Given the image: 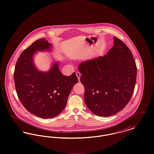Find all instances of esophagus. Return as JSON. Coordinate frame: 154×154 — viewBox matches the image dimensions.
<instances>
[{
    "label": "esophagus",
    "instance_id": "esophagus-1",
    "mask_svg": "<svg viewBox=\"0 0 154 154\" xmlns=\"http://www.w3.org/2000/svg\"><path fill=\"white\" fill-rule=\"evenodd\" d=\"M81 75V74L79 72H77L76 73V75H77V78H78V80H79V81H80Z\"/></svg>",
    "mask_w": 154,
    "mask_h": 154
}]
</instances>
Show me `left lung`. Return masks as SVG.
Returning <instances> with one entry per match:
<instances>
[{
	"mask_svg": "<svg viewBox=\"0 0 154 154\" xmlns=\"http://www.w3.org/2000/svg\"><path fill=\"white\" fill-rule=\"evenodd\" d=\"M80 81L84 101L96 116L110 117L131 100L136 81L137 67L127 45L114 37V45L103 57L81 63Z\"/></svg>",
	"mask_w": 154,
	"mask_h": 154,
	"instance_id": "left-lung-1",
	"label": "left lung"
}]
</instances>
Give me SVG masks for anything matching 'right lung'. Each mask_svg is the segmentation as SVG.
<instances>
[{"instance_id": "add662e5", "label": "right lung", "mask_w": 154, "mask_h": 154, "mask_svg": "<svg viewBox=\"0 0 154 154\" xmlns=\"http://www.w3.org/2000/svg\"><path fill=\"white\" fill-rule=\"evenodd\" d=\"M51 46L44 38L37 40L21 54L14 73L15 87L20 102L30 113L42 118L59 114L66 107L74 85L78 82L75 73L70 76L61 73L58 62L47 72L37 69L34 54L48 51Z\"/></svg>"}]
</instances>
